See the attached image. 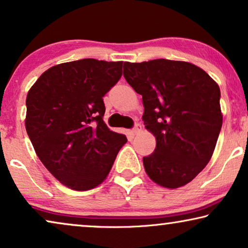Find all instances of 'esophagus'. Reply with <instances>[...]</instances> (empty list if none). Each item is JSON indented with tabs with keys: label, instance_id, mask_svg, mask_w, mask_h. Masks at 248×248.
<instances>
[{
	"label": "esophagus",
	"instance_id": "34e87169",
	"mask_svg": "<svg viewBox=\"0 0 248 248\" xmlns=\"http://www.w3.org/2000/svg\"><path fill=\"white\" fill-rule=\"evenodd\" d=\"M142 131V126L140 124H137L135 125V126L133 127V130H132V133L133 134H138V133H140V132Z\"/></svg>",
	"mask_w": 248,
	"mask_h": 248
}]
</instances>
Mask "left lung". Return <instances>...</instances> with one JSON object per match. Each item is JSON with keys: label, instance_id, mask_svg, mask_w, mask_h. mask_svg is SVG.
<instances>
[{"label": "left lung", "instance_id": "left-lung-1", "mask_svg": "<svg viewBox=\"0 0 248 248\" xmlns=\"http://www.w3.org/2000/svg\"><path fill=\"white\" fill-rule=\"evenodd\" d=\"M124 78L142 96V121L155 138L145 172L162 187H182L215 151L222 126L218 83L194 64L165 59L125 62Z\"/></svg>", "mask_w": 248, "mask_h": 248}]
</instances>
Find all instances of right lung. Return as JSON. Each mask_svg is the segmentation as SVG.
I'll return each instance as SVG.
<instances>
[{"label": "right lung", "instance_id": "obj_1", "mask_svg": "<svg viewBox=\"0 0 248 248\" xmlns=\"http://www.w3.org/2000/svg\"><path fill=\"white\" fill-rule=\"evenodd\" d=\"M123 62L83 59L49 67L27 94L26 130L43 165L74 191L100 185L125 135L104 122L103 97L122 77Z\"/></svg>", "mask_w": 248, "mask_h": 248}]
</instances>
